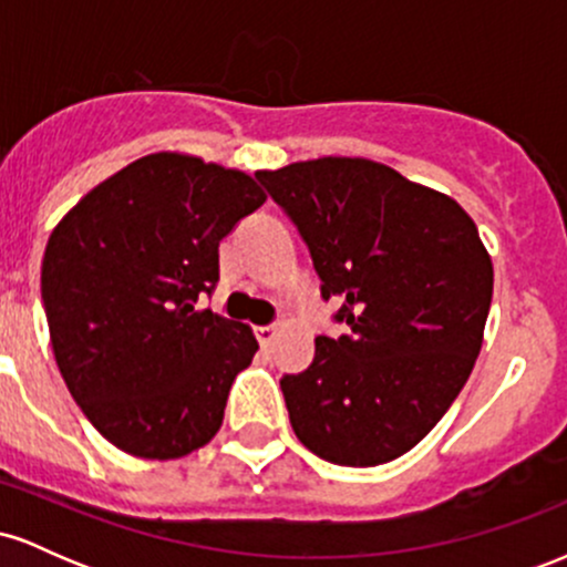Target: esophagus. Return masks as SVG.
I'll return each instance as SVG.
<instances>
[{"label": "esophagus", "mask_w": 567, "mask_h": 567, "mask_svg": "<svg viewBox=\"0 0 567 567\" xmlns=\"http://www.w3.org/2000/svg\"><path fill=\"white\" fill-rule=\"evenodd\" d=\"M277 324H261V328H256V338H258V343H261L264 349H269L271 343H275V338H277Z\"/></svg>", "instance_id": "obj_1"}]
</instances>
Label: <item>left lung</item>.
Instances as JSON below:
<instances>
[{
    "mask_svg": "<svg viewBox=\"0 0 567 567\" xmlns=\"http://www.w3.org/2000/svg\"><path fill=\"white\" fill-rule=\"evenodd\" d=\"M256 178L309 247L349 333L317 336L282 375L296 437L338 466H379L432 432L470 379L493 264L458 202L381 162L322 157Z\"/></svg>",
    "mask_w": 567,
    "mask_h": 567,
    "instance_id": "obj_1",
    "label": "left lung"
}]
</instances>
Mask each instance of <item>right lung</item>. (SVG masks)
<instances>
[{"mask_svg":"<svg viewBox=\"0 0 567 567\" xmlns=\"http://www.w3.org/2000/svg\"><path fill=\"white\" fill-rule=\"evenodd\" d=\"M264 202L247 173L159 152L97 184L50 234L42 301L58 370L120 451L181 458L224 424L258 341L197 303L218 282L220 239Z\"/></svg>","mask_w":567,"mask_h":567,"instance_id":"obj_1","label":"right lung"}]
</instances>
